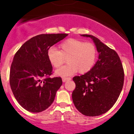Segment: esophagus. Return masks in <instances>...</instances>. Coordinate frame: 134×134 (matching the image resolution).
Segmentation results:
<instances>
[{"label":"esophagus","mask_w":134,"mask_h":134,"mask_svg":"<svg viewBox=\"0 0 134 134\" xmlns=\"http://www.w3.org/2000/svg\"><path fill=\"white\" fill-rule=\"evenodd\" d=\"M71 79L70 78V77H63V79H62V81H63V82H66L67 81H69V80H71Z\"/></svg>","instance_id":"1"}]
</instances>
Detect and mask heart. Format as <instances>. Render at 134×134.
I'll return each instance as SVG.
<instances>
[{
	"label": "heart",
	"mask_w": 134,
	"mask_h": 134,
	"mask_svg": "<svg viewBox=\"0 0 134 134\" xmlns=\"http://www.w3.org/2000/svg\"><path fill=\"white\" fill-rule=\"evenodd\" d=\"M59 51L53 47L48 49L47 58L54 68H59L67 58L68 64L56 71L61 77L72 75L79 71L81 73L88 72L94 65L97 57L96 46L91 42H84L74 38H69L61 42Z\"/></svg>",
	"instance_id": "b5f03b06"
}]
</instances>
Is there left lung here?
Wrapping results in <instances>:
<instances>
[{
    "mask_svg": "<svg viewBox=\"0 0 134 134\" xmlns=\"http://www.w3.org/2000/svg\"><path fill=\"white\" fill-rule=\"evenodd\" d=\"M89 37L95 43L98 59L88 72L75 76L72 98L76 108L87 116H97L108 112L116 103L122 91L124 72L122 62L114 49L96 37Z\"/></svg>",
    "mask_w": 134,
    "mask_h": 134,
    "instance_id": "1",
    "label": "left lung"
}]
</instances>
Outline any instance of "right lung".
<instances>
[{"instance_id":"1","label":"right lung","mask_w":134,"mask_h":134,"mask_svg":"<svg viewBox=\"0 0 134 134\" xmlns=\"http://www.w3.org/2000/svg\"><path fill=\"white\" fill-rule=\"evenodd\" d=\"M67 36L37 35L25 42L14 55L10 71V85L16 100L26 110L41 112L53 103L62 79L50 77L53 67L47 52Z\"/></svg>"}]
</instances>
